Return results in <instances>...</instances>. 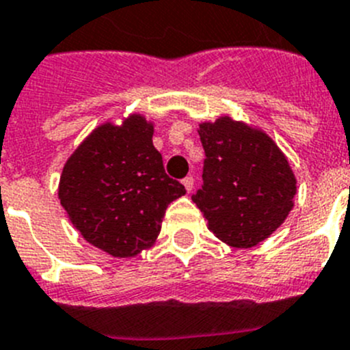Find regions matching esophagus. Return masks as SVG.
<instances>
[{
	"label": "esophagus",
	"instance_id": "esophagus-1",
	"mask_svg": "<svg viewBox=\"0 0 350 350\" xmlns=\"http://www.w3.org/2000/svg\"><path fill=\"white\" fill-rule=\"evenodd\" d=\"M182 184H184L185 191H187V193H191V191H193V187H194V178L193 177H185L184 180H182Z\"/></svg>",
	"mask_w": 350,
	"mask_h": 350
}]
</instances>
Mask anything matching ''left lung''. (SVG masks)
Returning a JSON list of instances; mask_svg holds the SVG:
<instances>
[{"instance_id": "obj_1", "label": "left lung", "mask_w": 350, "mask_h": 350, "mask_svg": "<svg viewBox=\"0 0 350 350\" xmlns=\"http://www.w3.org/2000/svg\"><path fill=\"white\" fill-rule=\"evenodd\" d=\"M198 133L205 161L193 202L219 240L258 245L293 208L296 178L287 157L268 135L230 117L203 122Z\"/></svg>"}]
</instances>
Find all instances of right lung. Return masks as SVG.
Wrapping results in <instances>:
<instances>
[{"instance_id":"right-lung-1","label":"right lung","mask_w":350,"mask_h":350,"mask_svg":"<svg viewBox=\"0 0 350 350\" xmlns=\"http://www.w3.org/2000/svg\"><path fill=\"white\" fill-rule=\"evenodd\" d=\"M154 126L131 116L107 122L80 144L63 168L59 200L82 237L113 258H133L156 242L170 203L185 187L166 175Z\"/></svg>"}]
</instances>
